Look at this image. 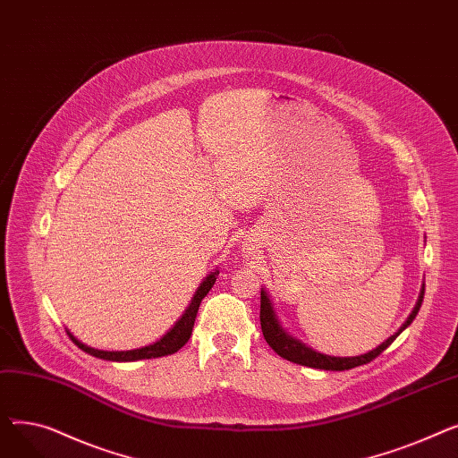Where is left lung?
Here are the masks:
<instances>
[{
    "label": "left lung",
    "mask_w": 458,
    "mask_h": 458,
    "mask_svg": "<svg viewBox=\"0 0 458 458\" xmlns=\"http://www.w3.org/2000/svg\"><path fill=\"white\" fill-rule=\"evenodd\" d=\"M423 293H425V287L420 293V299L412 310V314L408 316V319L404 321V325L394 334L390 335V338L384 342L382 345H378L377 349L369 351L368 354H360V356H351V358H338V356H327V354H321V352H316L311 351L310 347L302 345L299 340L292 338L290 334H287L276 316H275V310H273V304L267 297V293L261 290V301H259V323H261V332H263V338H266V342L269 344V347L280 354L282 358L290 360V362L293 364H301V366H308V368H316V369H327V371H345V369H352L356 366H364V364H369L371 360H375L382 351H386L394 340L397 338V335L411 325L414 321V318L418 316V311L421 308V302H423Z\"/></svg>",
    "instance_id": "1"
}]
</instances>
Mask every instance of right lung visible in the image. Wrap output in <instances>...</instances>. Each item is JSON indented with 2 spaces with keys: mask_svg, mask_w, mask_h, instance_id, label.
Masks as SVG:
<instances>
[{
  "mask_svg": "<svg viewBox=\"0 0 458 458\" xmlns=\"http://www.w3.org/2000/svg\"><path fill=\"white\" fill-rule=\"evenodd\" d=\"M216 276H219V271L211 273L209 276H206V280L200 284V287L197 290L195 297H192L189 308L185 310V314L180 318V321L168 330L159 342H156L154 345L142 347V349H135V351H98V349H90L87 345H83L81 342H78L74 335H70L72 342H74L81 351L96 356V358H104V360H113V362H133V360H144V358H159V356H166L173 354L176 351H180L191 338L192 327H195V319L199 314V306L202 302V299L208 295V292L213 287Z\"/></svg>",
  "mask_w": 458,
  "mask_h": 458,
  "instance_id": "add662e5",
  "label": "right lung"
}]
</instances>
